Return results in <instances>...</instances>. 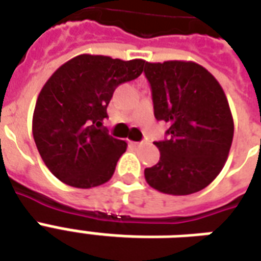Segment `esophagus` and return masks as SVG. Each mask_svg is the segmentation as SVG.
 I'll use <instances>...</instances> for the list:
<instances>
[{"label": "esophagus", "instance_id": "34e87169", "mask_svg": "<svg viewBox=\"0 0 261 261\" xmlns=\"http://www.w3.org/2000/svg\"><path fill=\"white\" fill-rule=\"evenodd\" d=\"M142 144H144V141H141V142H137V141H131V145H134V147H141Z\"/></svg>", "mask_w": 261, "mask_h": 261}]
</instances>
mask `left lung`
Returning a JSON list of instances; mask_svg holds the SVG:
<instances>
[{"label":"left lung","mask_w":261,"mask_h":261,"mask_svg":"<svg viewBox=\"0 0 261 261\" xmlns=\"http://www.w3.org/2000/svg\"><path fill=\"white\" fill-rule=\"evenodd\" d=\"M153 114L169 123L168 138L155 142L161 158L144 170L151 187L187 196L202 190L219 175L229 155L233 117L219 82L194 61H145Z\"/></svg>","instance_id":"left-lung-1"}]
</instances>
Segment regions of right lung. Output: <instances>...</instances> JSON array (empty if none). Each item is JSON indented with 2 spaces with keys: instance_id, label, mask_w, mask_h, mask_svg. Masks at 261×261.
<instances>
[{
  "instance_id": "1",
  "label": "right lung",
  "mask_w": 261,
  "mask_h": 261,
  "mask_svg": "<svg viewBox=\"0 0 261 261\" xmlns=\"http://www.w3.org/2000/svg\"><path fill=\"white\" fill-rule=\"evenodd\" d=\"M141 59L80 54L59 67L39 93L32 120L37 151L59 180L92 189L112 179L127 142L103 127L114 89L138 78Z\"/></svg>"
}]
</instances>
